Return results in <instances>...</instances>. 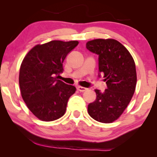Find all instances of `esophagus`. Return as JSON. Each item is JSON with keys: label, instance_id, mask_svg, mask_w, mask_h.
Masks as SVG:
<instances>
[{"label": "esophagus", "instance_id": "1", "mask_svg": "<svg viewBox=\"0 0 157 157\" xmlns=\"http://www.w3.org/2000/svg\"><path fill=\"white\" fill-rule=\"evenodd\" d=\"M86 88H85V87H82V86H78V87H77V90H78L79 91H80V92H83V91H86Z\"/></svg>", "mask_w": 157, "mask_h": 157}]
</instances>
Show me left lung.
Segmentation results:
<instances>
[{
  "label": "left lung",
  "instance_id": "left-lung-1",
  "mask_svg": "<svg viewBox=\"0 0 157 157\" xmlns=\"http://www.w3.org/2000/svg\"><path fill=\"white\" fill-rule=\"evenodd\" d=\"M86 48L99 55V71L107 84L104 92L94 90L97 99L88 106V112L97 121L111 123L122 114L134 94L136 71L134 58L114 39L89 40Z\"/></svg>",
  "mask_w": 157,
  "mask_h": 157
}]
</instances>
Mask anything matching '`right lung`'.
Masks as SVG:
<instances>
[{
    "instance_id": "1",
    "label": "right lung",
    "mask_w": 157,
    "mask_h": 157,
    "mask_svg": "<svg viewBox=\"0 0 157 157\" xmlns=\"http://www.w3.org/2000/svg\"><path fill=\"white\" fill-rule=\"evenodd\" d=\"M78 44L77 40H52L37 44L23 58L19 73L21 96L40 120L54 121L66 113L76 88L57 80V75L63 72L65 58Z\"/></svg>"
}]
</instances>
